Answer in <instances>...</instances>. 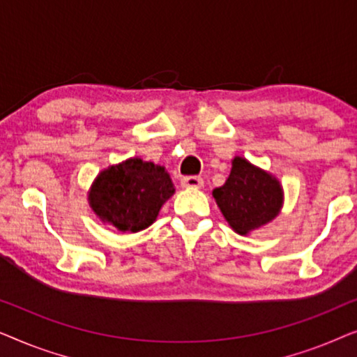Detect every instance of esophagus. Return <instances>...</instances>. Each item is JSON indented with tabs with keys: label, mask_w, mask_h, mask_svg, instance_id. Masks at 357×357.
<instances>
[{
	"label": "esophagus",
	"mask_w": 357,
	"mask_h": 357,
	"mask_svg": "<svg viewBox=\"0 0 357 357\" xmlns=\"http://www.w3.org/2000/svg\"><path fill=\"white\" fill-rule=\"evenodd\" d=\"M203 178L202 177H185L180 180V185L183 188H202L203 187Z\"/></svg>",
	"instance_id": "esophagus-1"
}]
</instances>
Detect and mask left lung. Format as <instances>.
<instances>
[{
    "label": "left lung",
    "instance_id": "1",
    "mask_svg": "<svg viewBox=\"0 0 357 357\" xmlns=\"http://www.w3.org/2000/svg\"><path fill=\"white\" fill-rule=\"evenodd\" d=\"M218 208L238 236H250L273 219L284 204V190L268 170L242 155L232 159V169L222 187L213 190Z\"/></svg>",
    "mask_w": 357,
    "mask_h": 357
}]
</instances>
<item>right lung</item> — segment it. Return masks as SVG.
I'll return each instance as SVG.
<instances>
[{"label":"right lung","mask_w":357,"mask_h":357,"mask_svg":"<svg viewBox=\"0 0 357 357\" xmlns=\"http://www.w3.org/2000/svg\"><path fill=\"white\" fill-rule=\"evenodd\" d=\"M175 193L164 165L141 158L100 170L87 192L97 218L120 232H139L159 216L160 208Z\"/></svg>","instance_id":"obj_1"}]
</instances>
